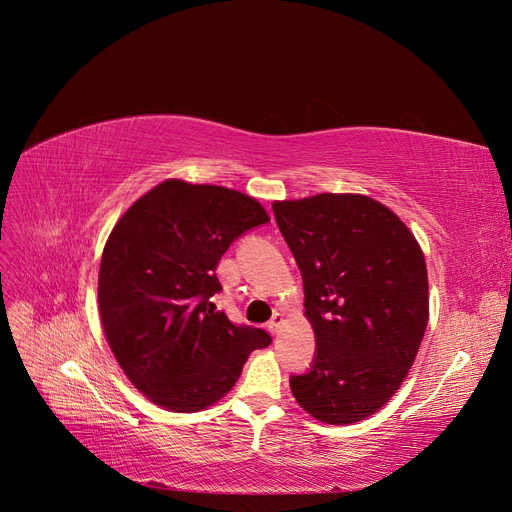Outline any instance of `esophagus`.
<instances>
[{"mask_svg": "<svg viewBox=\"0 0 512 512\" xmlns=\"http://www.w3.org/2000/svg\"><path fill=\"white\" fill-rule=\"evenodd\" d=\"M282 324H284V315L282 313H274V317L270 319V326H267V328H270L272 334H278Z\"/></svg>", "mask_w": 512, "mask_h": 512, "instance_id": "34e87169", "label": "esophagus"}]
</instances>
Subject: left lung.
Segmentation results:
<instances>
[{"label":"left lung","instance_id":"obj_1","mask_svg":"<svg viewBox=\"0 0 512 512\" xmlns=\"http://www.w3.org/2000/svg\"><path fill=\"white\" fill-rule=\"evenodd\" d=\"M305 284L317 355L290 380L317 421L351 425L378 413L407 380L429 319L425 255L398 215L367 195L274 201Z\"/></svg>","mask_w":512,"mask_h":512}]
</instances>
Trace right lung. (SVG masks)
<instances>
[{
	"label": "right lung",
	"instance_id": "right-lung-1",
	"mask_svg": "<svg viewBox=\"0 0 512 512\" xmlns=\"http://www.w3.org/2000/svg\"><path fill=\"white\" fill-rule=\"evenodd\" d=\"M270 222L234 188L168 178L134 201L103 247L97 301L107 344L130 384L157 407L197 413L222 400L255 348L259 328L234 326L209 301L230 242Z\"/></svg>",
	"mask_w": 512,
	"mask_h": 512
}]
</instances>
